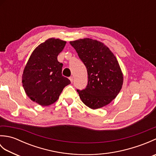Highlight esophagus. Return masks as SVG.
Masks as SVG:
<instances>
[{
    "instance_id": "obj_1",
    "label": "esophagus",
    "mask_w": 156,
    "mask_h": 156,
    "mask_svg": "<svg viewBox=\"0 0 156 156\" xmlns=\"http://www.w3.org/2000/svg\"><path fill=\"white\" fill-rule=\"evenodd\" d=\"M69 80H70V82L72 83V82H73V80H74V78H73L72 76H71V77H69Z\"/></svg>"
}]
</instances>
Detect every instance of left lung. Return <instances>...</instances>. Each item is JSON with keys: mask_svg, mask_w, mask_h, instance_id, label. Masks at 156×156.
<instances>
[{"mask_svg": "<svg viewBox=\"0 0 156 156\" xmlns=\"http://www.w3.org/2000/svg\"><path fill=\"white\" fill-rule=\"evenodd\" d=\"M84 63L88 72V84L77 90L81 101L88 107L97 109L117 97L123 84V74L119 62L103 43L90 38L69 41Z\"/></svg>", "mask_w": 156, "mask_h": 156, "instance_id": "obj_1", "label": "left lung"}]
</instances>
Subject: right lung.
<instances>
[{
    "label": "right lung",
    "mask_w": 156,
    "mask_h": 156,
    "mask_svg": "<svg viewBox=\"0 0 156 156\" xmlns=\"http://www.w3.org/2000/svg\"><path fill=\"white\" fill-rule=\"evenodd\" d=\"M66 41L49 38L36 48L29 57L22 75L26 94L42 107L58 101L65 87L70 81L62 74V63L58 55L64 49Z\"/></svg>",
    "instance_id": "obj_1"
}]
</instances>
